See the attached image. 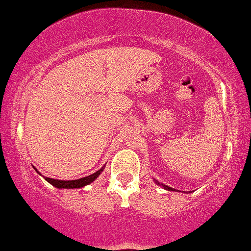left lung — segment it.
<instances>
[{"label":"left lung","mask_w":251,"mask_h":251,"mask_svg":"<svg viewBox=\"0 0 251 251\" xmlns=\"http://www.w3.org/2000/svg\"><path fill=\"white\" fill-rule=\"evenodd\" d=\"M153 181L157 183V184H159V186H161L163 189H166V190H168V191H179V190H176V189H174V188H171V187H169V186H167V184H163V183H160L158 180H155V179H153Z\"/></svg>","instance_id":"1"}]
</instances>
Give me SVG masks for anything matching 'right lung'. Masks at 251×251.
Segmentation results:
<instances>
[{
	"label": "right lung",
	"instance_id": "add662e5",
	"mask_svg": "<svg viewBox=\"0 0 251 251\" xmlns=\"http://www.w3.org/2000/svg\"><path fill=\"white\" fill-rule=\"evenodd\" d=\"M104 167L105 166H103L100 170L96 171L92 175L83 176V178H80V179H75V180H59V179L48 178V176H44L41 175L40 172L36 170V168H34V167H33V168H34V170L38 172L40 176H42L49 183H51L53 187L59 188V189H79V188H83L85 186H88V184H90V183H92L94 180H96L98 176L101 175V172L103 171Z\"/></svg>",
	"mask_w": 251,
	"mask_h": 251
}]
</instances>
